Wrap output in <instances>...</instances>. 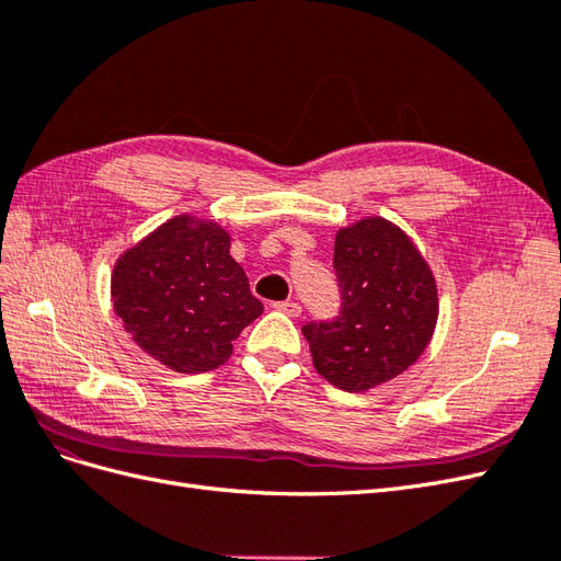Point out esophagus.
<instances>
[{
  "label": "esophagus",
  "mask_w": 561,
  "mask_h": 561,
  "mask_svg": "<svg viewBox=\"0 0 561 561\" xmlns=\"http://www.w3.org/2000/svg\"><path fill=\"white\" fill-rule=\"evenodd\" d=\"M274 307H276V311H280V313H285V316H290V318H297V316H301V307H299L297 301H290V299H285V301H276Z\"/></svg>",
  "instance_id": "1"
}]
</instances>
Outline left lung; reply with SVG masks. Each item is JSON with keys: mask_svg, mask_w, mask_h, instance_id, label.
Wrapping results in <instances>:
<instances>
[{"mask_svg": "<svg viewBox=\"0 0 561 561\" xmlns=\"http://www.w3.org/2000/svg\"><path fill=\"white\" fill-rule=\"evenodd\" d=\"M332 264L342 307L301 332L318 375L358 393L416 363L435 330L437 287L407 233L381 217L339 231Z\"/></svg>", "mask_w": 561, "mask_h": 561, "instance_id": "1", "label": "left lung"}]
</instances>
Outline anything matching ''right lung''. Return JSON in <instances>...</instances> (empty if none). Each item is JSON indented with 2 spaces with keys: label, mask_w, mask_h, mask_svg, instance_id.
<instances>
[{
  "label": "right lung",
  "mask_w": 561,
  "mask_h": 561,
  "mask_svg": "<svg viewBox=\"0 0 561 561\" xmlns=\"http://www.w3.org/2000/svg\"><path fill=\"white\" fill-rule=\"evenodd\" d=\"M229 245L222 227L178 215L114 264L112 299L126 332L182 375L227 363L231 344L264 311Z\"/></svg>",
  "instance_id": "obj_1"
}]
</instances>
